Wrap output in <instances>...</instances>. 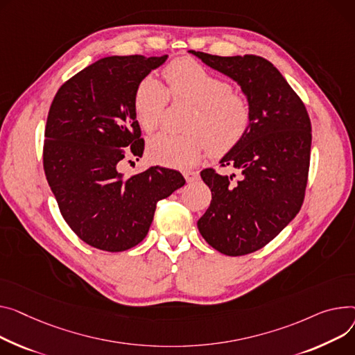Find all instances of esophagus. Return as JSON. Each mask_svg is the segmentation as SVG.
<instances>
[{
  "label": "esophagus",
  "instance_id": "esophagus-1",
  "mask_svg": "<svg viewBox=\"0 0 355 355\" xmlns=\"http://www.w3.org/2000/svg\"><path fill=\"white\" fill-rule=\"evenodd\" d=\"M182 174H184V177H185L187 182L197 181V180H198V177H200V174H198L197 171H190V170H185Z\"/></svg>",
  "mask_w": 355,
  "mask_h": 355
}]
</instances>
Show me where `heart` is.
Masks as SVG:
<instances>
[{
	"mask_svg": "<svg viewBox=\"0 0 355 355\" xmlns=\"http://www.w3.org/2000/svg\"><path fill=\"white\" fill-rule=\"evenodd\" d=\"M165 88L146 77L134 94V112L144 131H155L168 107L175 103L194 105L185 128L190 132H159L148 139L147 153L153 162L185 168L197 164L208 151L223 157L237 147L252 124V107L243 94L234 92L227 80L216 76L198 61L181 57L164 68Z\"/></svg>",
	"mask_w": 355,
	"mask_h": 355,
	"instance_id": "1",
	"label": "heart"
}]
</instances>
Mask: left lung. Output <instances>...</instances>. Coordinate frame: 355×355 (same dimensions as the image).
I'll use <instances>...</instances> for the list:
<instances>
[{"label": "left lung", "instance_id": "1", "mask_svg": "<svg viewBox=\"0 0 355 355\" xmlns=\"http://www.w3.org/2000/svg\"><path fill=\"white\" fill-rule=\"evenodd\" d=\"M237 81L252 107V124L221 167L240 175L201 171L212 200L198 220L204 240L225 255H245L267 245L298 214L309 181L311 121L279 71L258 55L220 57L190 51Z\"/></svg>", "mask_w": 355, "mask_h": 355}]
</instances>
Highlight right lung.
I'll list each match as a JSON object with an SVG mask.
<instances>
[{"instance_id":"obj_1","label":"right lung","mask_w":355,"mask_h":355,"mask_svg":"<svg viewBox=\"0 0 355 355\" xmlns=\"http://www.w3.org/2000/svg\"><path fill=\"white\" fill-rule=\"evenodd\" d=\"M165 60L101 58L67 80L51 103L45 177L65 223L94 248L118 252L139 244L157 202L185 184L180 171L159 165L130 177L120 173L123 162L138 159L146 147L134 112L135 88Z\"/></svg>"}]
</instances>
